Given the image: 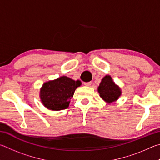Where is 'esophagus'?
Here are the masks:
<instances>
[{
	"label": "esophagus",
	"instance_id": "1",
	"mask_svg": "<svg viewBox=\"0 0 160 160\" xmlns=\"http://www.w3.org/2000/svg\"><path fill=\"white\" fill-rule=\"evenodd\" d=\"M91 83H92V82H84V85H85V86H91Z\"/></svg>",
	"mask_w": 160,
	"mask_h": 160
}]
</instances>
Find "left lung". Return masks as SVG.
<instances>
[{
    "label": "left lung",
    "mask_w": 160,
    "mask_h": 160,
    "mask_svg": "<svg viewBox=\"0 0 160 160\" xmlns=\"http://www.w3.org/2000/svg\"><path fill=\"white\" fill-rule=\"evenodd\" d=\"M98 90L100 97L108 102L115 101L121 95L120 89L114 84L111 77L108 75L102 78Z\"/></svg>",
    "instance_id": "obj_1"
}]
</instances>
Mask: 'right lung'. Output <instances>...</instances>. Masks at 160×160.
<instances>
[{
  "label": "right lung",
  "instance_id": "1",
  "mask_svg": "<svg viewBox=\"0 0 160 160\" xmlns=\"http://www.w3.org/2000/svg\"><path fill=\"white\" fill-rule=\"evenodd\" d=\"M80 81L62 77L54 81L45 83L41 90V99L43 105L52 110H64L69 107V99L73 97Z\"/></svg>",
  "mask_w": 160,
  "mask_h": 160
}]
</instances>
